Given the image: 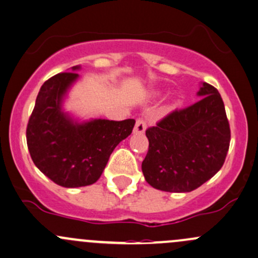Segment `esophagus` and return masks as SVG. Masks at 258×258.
Instances as JSON below:
<instances>
[{"instance_id":"obj_1","label":"esophagus","mask_w":258,"mask_h":258,"mask_svg":"<svg viewBox=\"0 0 258 258\" xmlns=\"http://www.w3.org/2000/svg\"><path fill=\"white\" fill-rule=\"evenodd\" d=\"M146 131V121L143 118H138L136 121V124H135V130L134 132L136 135H142L145 134Z\"/></svg>"}]
</instances>
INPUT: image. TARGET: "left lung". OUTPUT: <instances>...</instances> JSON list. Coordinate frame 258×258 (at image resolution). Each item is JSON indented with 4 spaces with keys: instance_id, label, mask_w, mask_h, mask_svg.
<instances>
[{
    "instance_id": "obj_1",
    "label": "left lung",
    "mask_w": 258,
    "mask_h": 258,
    "mask_svg": "<svg viewBox=\"0 0 258 258\" xmlns=\"http://www.w3.org/2000/svg\"><path fill=\"white\" fill-rule=\"evenodd\" d=\"M197 95L199 101L146 131L150 147L142 172L158 190H194L213 178L226 158L230 126L221 95L207 83H200Z\"/></svg>"
}]
</instances>
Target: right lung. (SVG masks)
<instances>
[{"label": "right lung", "instance_id": "add662e5", "mask_svg": "<svg viewBox=\"0 0 258 258\" xmlns=\"http://www.w3.org/2000/svg\"><path fill=\"white\" fill-rule=\"evenodd\" d=\"M80 65L54 75L38 93L27 126L32 161L45 177L64 188L91 185L101 177L116 146L131 135L134 118L83 120L68 112L64 102L79 79Z\"/></svg>", "mask_w": 258, "mask_h": 258}]
</instances>
